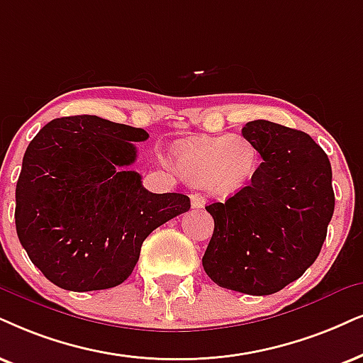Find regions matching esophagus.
<instances>
[{"instance_id":"obj_1","label":"esophagus","mask_w":363,"mask_h":363,"mask_svg":"<svg viewBox=\"0 0 363 363\" xmlns=\"http://www.w3.org/2000/svg\"><path fill=\"white\" fill-rule=\"evenodd\" d=\"M191 204L194 209H203L206 206V197L201 194H191Z\"/></svg>"}]
</instances>
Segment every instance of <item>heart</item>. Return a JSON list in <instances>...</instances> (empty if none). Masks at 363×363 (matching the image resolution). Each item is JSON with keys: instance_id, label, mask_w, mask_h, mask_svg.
Segmentation results:
<instances>
[{"instance_id": "obj_1", "label": "heart", "mask_w": 363, "mask_h": 363, "mask_svg": "<svg viewBox=\"0 0 363 363\" xmlns=\"http://www.w3.org/2000/svg\"><path fill=\"white\" fill-rule=\"evenodd\" d=\"M255 149L241 137L199 139L177 150V167L191 184L211 186L221 196L241 189L255 169Z\"/></svg>"}]
</instances>
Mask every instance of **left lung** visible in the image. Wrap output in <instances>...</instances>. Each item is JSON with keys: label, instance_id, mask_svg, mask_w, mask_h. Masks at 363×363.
I'll return each mask as SVG.
<instances>
[{"label": "left lung", "instance_id": "obj_1", "mask_svg": "<svg viewBox=\"0 0 363 363\" xmlns=\"http://www.w3.org/2000/svg\"><path fill=\"white\" fill-rule=\"evenodd\" d=\"M242 137L263 162L250 186L206 206L214 233L203 266L219 286L263 296L283 290L318 258L335 209L332 166L295 128L253 121Z\"/></svg>", "mask_w": 363, "mask_h": 363}]
</instances>
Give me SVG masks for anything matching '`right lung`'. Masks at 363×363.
<instances>
[{
  "label": "right lung",
  "mask_w": 363,
  "mask_h": 363,
  "mask_svg": "<svg viewBox=\"0 0 363 363\" xmlns=\"http://www.w3.org/2000/svg\"><path fill=\"white\" fill-rule=\"evenodd\" d=\"M144 128L97 116L48 122L30 142L16 182L15 223L31 263L63 290L125 281L155 228L191 208L179 192L142 186L134 142Z\"/></svg>",
  "instance_id": "1"
}]
</instances>
